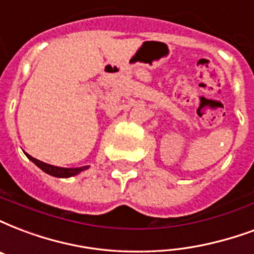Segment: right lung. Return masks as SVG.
Returning <instances> with one entry per match:
<instances>
[{
    "mask_svg": "<svg viewBox=\"0 0 254 254\" xmlns=\"http://www.w3.org/2000/svg\"><path fill=\"white\" fill-rule=\"evenodd\" d=\"M26 156L29 158L30 161L33 162L34 165L39 166L40 169L43 171H45L47 174L53 175V177H57V178H68V177H72V175H76L81 173L85 169H88V167H77V169H64V167H57V166H52V165H47V163H44V162L39 161V159H36L33 156H30L26 154Z\"/></svg>",
    "mask_w": 254,
    "mask_h": 254,
    "instance_id": "add662e5",
    "label": "right lung"
}]
</instances>
